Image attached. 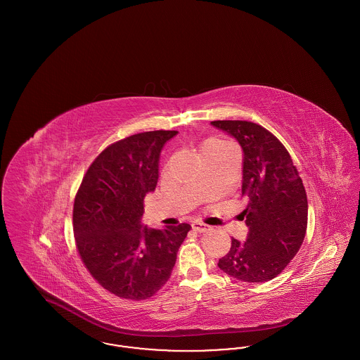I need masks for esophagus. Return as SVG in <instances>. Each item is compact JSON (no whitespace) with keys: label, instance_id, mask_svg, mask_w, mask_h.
<instances>
[{"label":"esophagus","instance_id":"34e87169","mask_svg":"<svg viewBox=\"0 0 360 360\" xmlns=\"http://www.w3.org/2000/svg\"><path fill=\"white\" fill-rule=\"evenodd\" d=\"M191 228H193L195 232H200V233H204V232L210 229V226H209V225H206V224L204 223H200V221H194V223L191 224Z\"/></svg>","mask_w":360,"mask_h":360}]
</instances>
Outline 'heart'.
Wrapping results in <instances>:
<instances>
[{"instance_id": "heart-1", "label": "heart", "mask_w": 360, "mask_h": 360, "mask_svg": "<svg viewBox=\"0 0 360 360\" xmlns=\"http://www.w3.org/2000/svg\"><path fill=\"white\" fill-rule=\"evenodd\" d=\"M226 144H228V143L224 141L221 139H209V140H206L205 143H204L202 150L206 148L207 146H226Z\"/></svg>"}]
</instances>
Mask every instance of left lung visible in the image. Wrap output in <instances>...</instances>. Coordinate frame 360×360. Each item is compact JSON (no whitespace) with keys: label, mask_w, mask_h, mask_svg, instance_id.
<instances>
[{"label":"left lung","mask_w":360,"mask_h":360,"mask_svg":"<svg viewBox=\"0 0 360 360\" xmlns=\"http://www.w3.org/2000/svg\"><path fill=\"white\" fill-rule=\"evenodd\" d=\"M235 137L244 153L241 197L247 240L232 239L219 267L243 282H267L295 257L308 226V198L285 146L262 125L241 120L212 121Z\"/></svg>","instance_id":"1"}]
</instances>
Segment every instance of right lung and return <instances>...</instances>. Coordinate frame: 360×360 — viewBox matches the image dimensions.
Masks as SVG:
<instances>
[{
	"mask_svg": "<svg viewBox=\"0 0 360 360\" xmlns=\"http://www.w3.org/2000/svg\"><path fill=\"white\" fill-rule=\"evenodd\" d=\"M176 131H151L108 146L77 191L72 228L87 271L105 290L141 301L172 275L188 224L162 229L141 225L144 197L159 178V156Z\"/></svg>",
	"mask_w": 360,
	"mask_h": 360,
	"instance_id": "right-lung-1",
	"label": "right lung"
}]
</instances>
